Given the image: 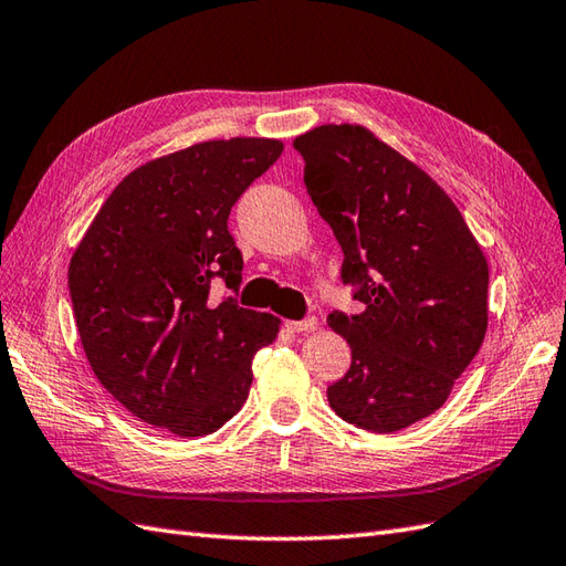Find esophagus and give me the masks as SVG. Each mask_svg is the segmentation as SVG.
<instances>
[{"label":"esophagus","mask_w":566,"mask_h":566,"mask_svg":"<svg viewBox=\"0 0 566 566\" xmlns=\"http://www.w3.org/2000/svg\"><path fill=\"white\" fill-rule=\"evenodd\" d=\"M285 329L293 332V334H303V332H317V319H303V322H293V319H285Z\"/></svg>","instance_id":"34e87169"}]
</instances>
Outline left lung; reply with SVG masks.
<instances>
[{"label": "left lung", "instance_id": "left-lung-1", "mask_svg": "<svg viewBox=\"0 0 566 566\" xmlns=\"http://www.w3.org/2000/svg\"><path fill=\"white\" fill-rule=\"evenodd\" d=\"M293 147L366 305L326 317L354 356L326 397L348 423L401 431L446 405L484 342L486 256L443 188L373 130L329 123Z\"/></svg>", "mask_w": 566, "mask_h": 566}]
</instances>
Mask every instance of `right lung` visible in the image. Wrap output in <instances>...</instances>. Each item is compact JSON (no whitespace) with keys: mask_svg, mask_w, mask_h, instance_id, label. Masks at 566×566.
I'll list each match as a JSON object with an SVG mask.
<instances>
[{"mask_svg":"<svg viewBox=\"0 0 566 566\" xmlns=\"http://www.w3.org/2000/svg\"><path fill=\"white\" fill-rule=\"evenodd\" d=\"M281 153L271 137H230L149 159L113 188L74 249L67 283L82 348L135 419L196 438L247 401L251 360L281 319L208 293L216 275L240 285L230 210Z\"/></svg>","mask_w":566,"mask_h":566,"instance_id":"1","label":"right lung"}]
</instances>
